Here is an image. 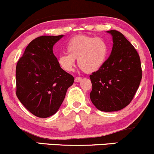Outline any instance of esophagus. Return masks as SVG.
<instances>
[{
    "mask_svg": "<svg viewBox=\"0 0 154 154\" xmlns=\"http://www.w3.org/2000/svg\"><path fill=\"white\" fill-rule=\"evenodd\" d=\"M81 80H82V78H81V77H76L75 79V81L76 82H80Z\"/></svg>",
    "mask_w": 154,
    "mask_h": 154,
    "instance_id": "34e87169",
    "label": "esophagus"
}]
</instances>
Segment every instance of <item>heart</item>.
<instances>
[{
  "label": "heart",
  "instance_id": "obj_1",
  "mask_svg": "<svg viewBox=\"0 0 154 154\" xmlns=\"http://www.w3.org/2000/svg\"><path fill=\"white\" fill-rule=\"evenodd\" d=\"M109 51V44L103 38L77 35L69 40L67 54L59 56L58 63L63 70L71 72L75 66V60L77 59V64L83 72L93 73L103 66Z\"/></svg>",
  "mask_w": 154,
  "mask_h": 154
}]
</instances>
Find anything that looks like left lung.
I'll return each mask as SVG.
<instances>
[{"instance_id": "8db88e82", "label": "left lung", "mask_w": 154, "mask_h": 154, "mask_svg": "<svg viewBox=\"0 0 154 154\" xmlns=\"http://www.w3.org/2000/svg\"><path fill=\"white\" fill-rule=\"evenodd\" d=\"M111 35L113 47L110 56L98 71L90 75L93 89L92 103L98 110L116 111L131 102L142 79V69L137 51L116 30Z\"/></svg>"}]
</instances>
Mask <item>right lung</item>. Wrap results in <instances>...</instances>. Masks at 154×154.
I'll return each mask as SVG.
<instances>
[{"label": "right lung", "instance_id": "obj_1", "mask_svg": "<svg viewBox=\"0 0 154 154\" xmlns=\"http://www.w3.org/2000/svg\"><path fill=\"white\" fill-rule=\"evenodd\" d=\"M63 35L40 36L29 43L16 68L17 98L35 116L47 118L57 112L74 82L53 53Z\"/></svg>", "mask_w": 154, "mask_h": 154}]
</instances>
